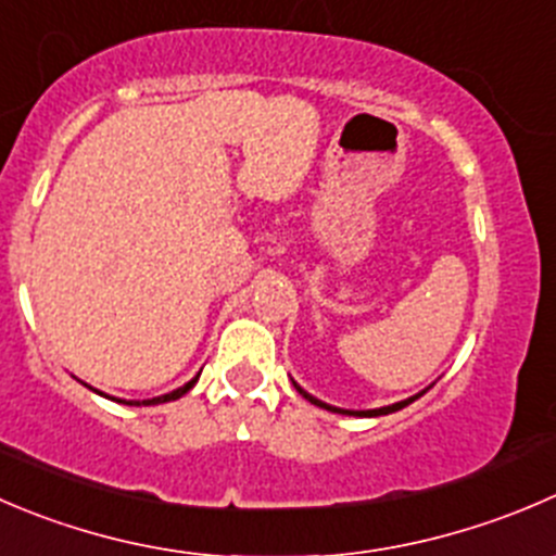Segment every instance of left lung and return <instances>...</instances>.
Listing matches in <instances>:
<instances>
[{
	"instance_id": "8db88e82",
	"label": "left lung",
	"mask_w": 556,
	"mask_h": 556,
	"mask_svg": "<svg viewBox=\"0 0 556 556\" xmlns=\"http://www.w3.org/2000/svg\"><path fill=\"white\" fill-rule=\"evenodd\" d=\"M293 386H295V391L301 393V396L306 399V402H312V404H317V407H323V409H331V413H342V415H355V418H377V415H388V413H396V409H402V407H407L409 402H415V399L418 396H424V393L429 391V388H424L421 393H415V396H409V399H404V402H393V404H388V407H377V409H342V407H333V404H326V402H320V399L317 396H312V393H306L304 388L299 386V382L293 380Z\"/></svg>"
}]
</instances>
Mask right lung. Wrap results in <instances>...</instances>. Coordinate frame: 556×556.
<instances>
[{
  "label": "right lung",
  "mask_w": 556,
  "mask_h": 556,
  "mask_svg": "<svg viewBox=\"0 0 556 556\" xmlns=\"http://www.w3.org/2000/svg\"><path fill=\"white\" fill-rule=\"evenodd\" d=\"M198 377H201V371H198V375L192 377L190 382H185V386H181V388H176V391H170V393H163V396H154V399H143V402H127V399H113V396H111V399H113V402L132 404V407H141V404H143V407H149V404H163V402H174V399H181V396H185L187 391H190L192 386H195V382H198ZM91 391H97V388H91ZM97 393H100V396H105V393H102V391H97Z\"/></svg>",
  "instance_id": "right-lung-1"
}]
</instances>
